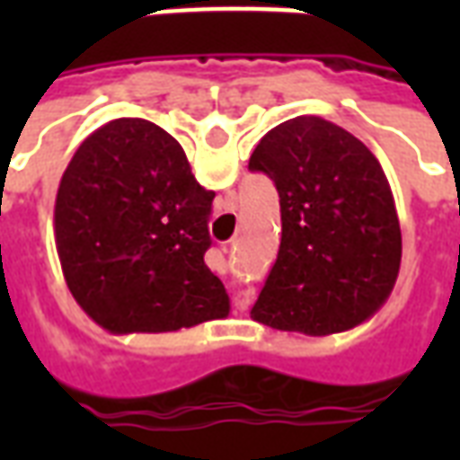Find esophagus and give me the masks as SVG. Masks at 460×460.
Masks as SVG:
<instances>
[{
    "mask_svg": "<svg viewBox=\"0 0 460 460\" xmlns=\"http://www.w3.org/2000/svg\"><path fill=\"white\" fill-rule=\"evenodd\" d=\"M234 305H236L239 310H246L249 308V298H241V296H236V298H234Z\"/></svg>",
    "mask_w": 460,
    "mask_h": 460,
    "instance_id": "34e87169",
    "label": "esophagus"
}]
</instances>
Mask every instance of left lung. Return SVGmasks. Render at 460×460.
Here are the masks:
<instances>
[{"mask_svg": "<svg viewBox=\"0 0 460 460\" xmlns=\"http://www.w3.org/2000/svg\"><path fill=\"white\" fill-rule=\"evenodd\" d=\"M249 170L276 181L280 249L251 318L323 338L375 315L394 288L402 229L394 194L365 142L318 115L269 130Z\"/></svg>", "mask_w": 460, "mask_h": 460, "instance_id": "1", "label": "left lung"}]
</instances>
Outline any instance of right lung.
Instances as JSON below:
<instances>
[{
    "instance_id": "add662e5",
    "label": "right lung",
    "mask_w": 460,
    "mask_h": 460,
    "mask_svg": "<svg viewBox=\"0 0 460 460\" xmlns=\"http://www.w3.org/2000/svg\"><path fill=\"white\" fill-rule=\"evenodd\" d=\"M211 201L160 125L118 118L91 132L54 207L66 286L85 315L113 335L226 318L229 293L204 263Z\"/></svg>"
}]
</instances>
